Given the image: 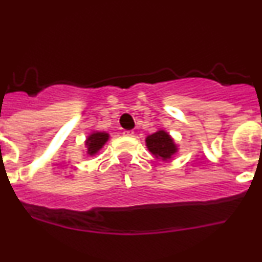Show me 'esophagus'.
I'll list each match as a JSON object with an SVG mask.
<instances>
[{
    "label": "esophagus",
    "mask_w": 262,
    "mask_h": 262,
    "mask_svg": "<svg viewBox=\"0 0 262 262\" xmlns=\"http://www.w3.org/2000/svg\"><path fill=\"white\" fill-rule=\"evenodd\" d=\"M123 135L124 137H134V132L133 130H123Z\"/></svg>",
    "instance_id": "1"
}]
</instances>
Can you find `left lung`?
<instances>
[{"mask_svg":"<svg viewBox=\"0 0 262 262\" xmlns=\"http://www.w3.org/2000/svg\"><path fill=\"white\" fill-rule=\"evenodd\" d=\"M146 148L156 159L167 162L179 151V146L173 138L164 129H159L155 133L145 138Z\"/></svg>","mask_w":262,"mask_h":262,"instance_id":"obj_1","label":"left lung"}]
</instances>
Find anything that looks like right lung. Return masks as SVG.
I'll return each mask as SVG.
<instances>
[{
  "label": "right lung",
  "mask_w": 262,
  "mask_h": 262,
  "mask_svg": "<svg viewBox=\"0 0 262 262\" xmlns=\"http://www.w3.org/2000/svg\"><path fill=\"white\" fill-rule=\"evenodd\" d=\"M108 139H110V134L106 133V132L93 130L91 134L87 135L85 140L86 154L90 156H95L96 154H98V151L103 148Z\"/></svg>",
  "instance_id": "obj_1"
}]
</instances>
